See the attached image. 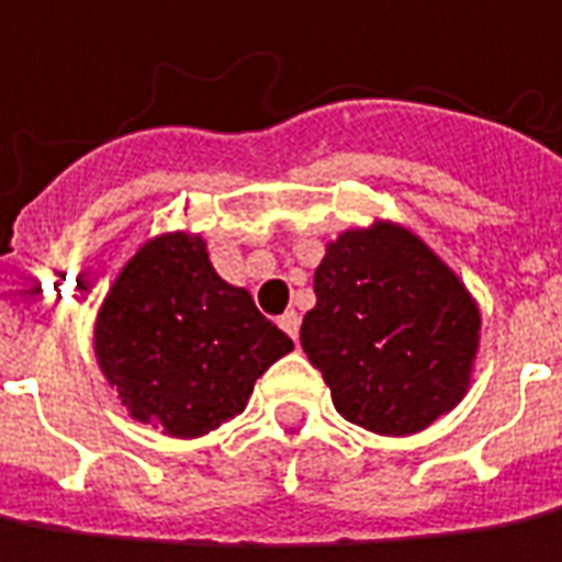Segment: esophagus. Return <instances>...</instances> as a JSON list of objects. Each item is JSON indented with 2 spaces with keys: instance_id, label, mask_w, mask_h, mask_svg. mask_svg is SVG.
<instances>
[{
  "instance_id": "esophagus-1",
  "label": "esophagus",
  "mask_w": 562,
  "mask_h": 562,
  "mask_svg": "<svg viewBox=\"0 0 562 562\" xmlns=\"http://www.w3.org/2000/svg\"><path fill=\"white\" fill-rule=\"evenodd\" d=\"M278 325H281V330H284V334H290L293 340L300 337V315H296V312H284V315L278 318Z\"/></svg>"
}]
</instances>
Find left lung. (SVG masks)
<instances>
[{
  "instance_id": "8db88e82",
  "label": "left lung",
  "mask_w": 562,
  "mask_h": 562,
  "mask_svg": "<svg viewBox=\"0 0 562 562\" xmlns=\"http://www.w3.org/2000/svg\"><path fill=\"white\" fill-rule=\"evenodd\" d=\"M480 308L420 237L374 222L327 244L300 342L334 408L380 436H412L470 386Z\"/></svg>"
}]
</instances>
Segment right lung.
Listing matches in <instances>:
<instances>
[{
	"label": "right lung",
	"mask_w": 562,
	"mask_h": 562,
	"mask_svg": "<svg viewBox=\"0 0 562 562\" xmlns=\"http://www.w3.org/2000/svg\"><path fill=\"white\" fill-rule=\"evenodd\" d=\"M293 349L244 288L222 281L201 235L150 237L116 274L95 359L126 412L194 439L247 408L256 378Z\"/></svg>",
	"instance_id": "1"
}]
</instances>
